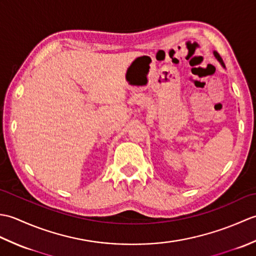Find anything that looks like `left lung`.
Segmentation results:
<instances>
[{
    "mask_svg": "<svg viewBox=\"0 0 256 256\" xmlns=\"http://www.w3.org/2000/svg\"><path fill=\"white\" fill-rule=\"evenodd\" d=\"M214 56L216 57V60H218V62H220V64H221V66H222V67H224V68H226V64H224V60H222V58L220 57V55H219V54H218V52H214Z\"/></svg>",
    "mask_w": 256,
    "mask_h": 256,
    "instance_id": "1",
    "label": "left lung"
}]
</instances>
